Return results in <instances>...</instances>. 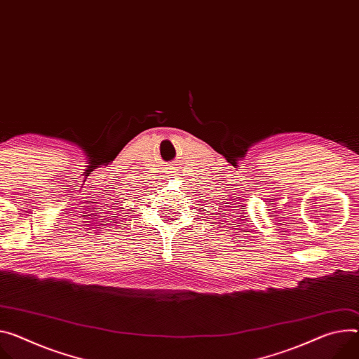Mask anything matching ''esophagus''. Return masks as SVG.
Returning a JSON list of instances; mask_svg holds the SVG:
<instances>
[{"instance_id": "esophagus-1", "label": "esophagus", "mask_w": 359, "mask_h": 359, "mask_svg": "<svg viewBox=\"0 0 359 359\" xmlns=\"http://www.w3.org/2000/svg\"><path fill=\"white\" fill-rule=\"evenodd\" d=\"M170 176H177V172H170Z\"/></svg>"}]
</instances>
